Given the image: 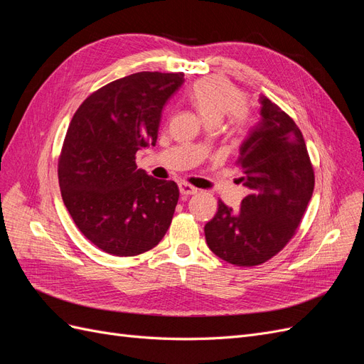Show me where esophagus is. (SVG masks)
Segmentation results:
<instances>
[{
    "label": "esophagus",
    "instance_id": "1",
    "mask_svg": "<svg viewBox=\"0 0 364 364\" xmlns=\"http://www.w3.org/2000/svg\"><path fill=\"white\" fill-rule=\"evenodd\" d=\"M179 191H181V194L182 196H193V194H196L197 193V188H194L193 185H190V183H185V182H182V183H179Z\"/></svg>",
    "mask_w": 364,
    "mask_h": 364
}]
</instances>
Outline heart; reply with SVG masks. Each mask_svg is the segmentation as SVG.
I'll list each match as a JSON object with an SVG mask.
<instances>
[{
    "instance_id": "heart-1",
    "label": "heart",
    "mask_w": 364,
    "mask_h": 364,
    "mask_svg": "<svg viewBox=\"0 0 364 364\" xmlns=\"http://www.w3.org/2000/svg\"><path fill=\"white\" fill-rule=\"evenodd\" d=\"M186 100L205 124H218L226 115L234 132H241L249 124L250 111L243 105L245 92L222 77L197 80L186 92Z\"/></svg>"
}]
</instances>
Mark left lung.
<instances>
[{"label": "left lung", "instance_id": "left-lung-1", "mask_svg": "<svg viewBox=\"0 0 364 364\" xmlns=\"http://www.w3.org/2000/svg\"><path fill=\"white\" fill-rule=\"evenodd\" d=\"M250 190L237 213L218 200L205 225L206 245L240 267L269 261L294 237L314 190V170L301 129L282 109L261 97V119L237 159Z\"/></svg>", "mask_w": 364, "mask_h": 364}]
</instances>
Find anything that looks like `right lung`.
<instances>
[{"mask_svg":"<svg viewBox=\"0 0 364 364\" xmlns=\"http://www.w3.org/2000/svg\"><path fill=\"white\" fill-rule=\"evenodd\" d=\"M183 73L142 71L92 92L77 109L58 162L65 206L80 232L114 257H136L167 232L179 188L136 167L155 146L162 109Z\"/></svg>","mask_w":364,"mask_h":364,"instance_id":"1","label":"right lung"}]
</instances>
